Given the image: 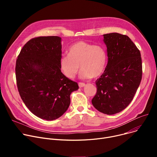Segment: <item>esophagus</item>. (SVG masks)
<instances>
[{
  "label": "esophagus",
  "mask_w": 157,
  "mask_h": 157,
  "mask_svg": "<svg viewBox=\"0 0 157 157\" xmlns=\"http://www.w3.org/2000/svg\"><path fill=\"white\" fill-rule=\"evenodd\" d=\"M78 85L79 86V87H84L86 86V84L84 83H83V82H79Z\"/></svg>",
  "instance_id": "obj_1"
}]
</instances>
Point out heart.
<instances>
[{"label":"heart","mask_w":157,"mask_h":157,"mask_svg":"<svg viewBox=\"0 0 157 157\" xmlns=\"http://www.w3.org/2000/svg\"><path fill=\"white\" fill-rule=\"evenodd\" d=\"M107 62V53L101 45L79 41L68 50V55H63L59 59V68L67 78L73 79L82 68L79 78L82 79L96 78L104 70Z\"/></svg>","instance_id":"obj_1"}]
</instances>
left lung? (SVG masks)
I'll use <instances>...</instances> for the list:
<instances>
[{
    "label": "left lung",
    "mask_w": 157,
    "mask_h": 157,
    "mask_svg": "<svg viewBox=\"0 0 157 157\" xmlns=\"http://www.w3.org/2000/svg\"><path fill=\"white\" fill-rule=\"evenodd\" d=\"M103 36L108 61L103 74L96 81L97 93L92 104L101 113L113 115L132 101L142 79V58L128 36L110 33Z\"/></svg>",
    "instance_id": "1"
}]
</instances>
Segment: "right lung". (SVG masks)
<instances>
[{
  "mask_svg": "<svg viewBox=\"0 0 157 157\" xmlns=\"http://www.w3.org/2000/svg\"><path fill=\"white\" fill-rule=\"evenodd\" d=\"M61 38L40 36L29 40L16 61L15 75L20 96L38 117L53 121L68 109L70 94L79 89L77 82L61 71Z\"/></svg>",
  "mask_w": 157,
  "mask_h": 157,
  "instance_id": "1",
  "label": "right lung"
}]
</instances>
